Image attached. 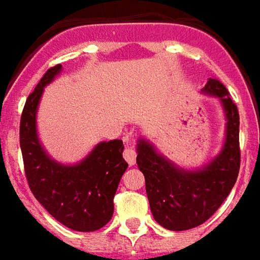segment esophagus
<instances>
[{
  "label": "esophagus",
  "mask_w": 260,
  "mask_h": 260,
  "mask_svg": "<svg viewBox=\"0 0 260 260\" xmlns=\"http://www.w3.org/2000/svg\"><path fill=\"white\" fill-rule=\"evenodd\" d=\"M136 157H137V153L134 150V147H126L123 150V158L126 159V162L130 166H133L136 164Z\"/></svg>",
  "instance_id": "1"
}]
</instances>
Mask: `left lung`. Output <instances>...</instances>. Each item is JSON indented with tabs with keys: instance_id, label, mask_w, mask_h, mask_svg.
<instances>
[{
	"instance_id": "left-lung-1",
	"label": "left lung",
	"mask_w": 260,
	"mask_h": 260,
	"mask_svg": "<svg viewBox=\"0 0 260 260\" xmlns=\"http://www.w3.org/2000/svg\"><path fill=\"white\" fill-rule=\"evenodd\" d=\"M203 92L219 98L227 118L224 146L208 165L189 172L158 154L143 138L137 146V165L145 176L153 217L170 231H185L205 223L227 199L240 169L238 107L217 79H209Z\"/></svg>"
}]
</instances>
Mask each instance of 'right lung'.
I'll return each mask as SVG.
<instances>
[{
  "instance_id": "obj_1",
  "label": "right lung",
  "mask_w": 260,
  "mask_h": 260,
  "mask_svg": "<svg viewBox=\"0 0 260 260\" xmlns=\"http://www.w3.org/2000/svg\"><path fill=\"white\" fill-rule=\"evenodd\" d=\"M61 71L49 68L25 102L20 122V146L28 185L48 212L74 231L91 232L109 223L114 196L127 169L120 140L98 143L76 165H61L45 153L36 130L37 106L44 87Z\"/></svg>"
}]
</instances>
